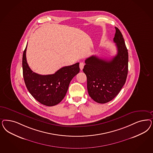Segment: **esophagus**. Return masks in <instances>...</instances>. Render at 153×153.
Listing matches in <instances>:
<instances>
[{"instance_id":"34e87169","label":"esophagus","mask_w":153,"mask_h":153,"mask_svg":"<svg viewBox=\"0 0 153 153\" xmlns=\"http://www.w3.org/2000/svg\"><path fill=\"white\" fill-rule=\"evenodd\" d=\"M84 63L83 62H80V64H79V68H80V69L81 70H82L84 68Z\"/></svg>"}]
</instances>
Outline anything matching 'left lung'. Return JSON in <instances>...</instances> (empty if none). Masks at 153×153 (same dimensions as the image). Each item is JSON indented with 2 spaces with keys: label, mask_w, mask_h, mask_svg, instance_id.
<instances>
[{
  "label": "left lung",
  "mask_w": 153,
  "mask_h": 153,
  "mask_svg": "<svg viewBox=\"0 0 153 153\" xmlns=\"http://www.w3.org/2000/svg\"><path fill=\"white\" fill-rule=\"evenodd\" d=\"M115 30L114 42L117 47V55L110 60L92 56L85 60L83 69L89 95L100 104L108 102L119 94L128 74V49L121 32L116 27Z\"/></svg>",
  "instance_id": "obj_1"
}]
</instances>
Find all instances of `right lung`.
<instances>
[{"label":"right lung","instance_id":"right-lung-1","mask_svg":"<svg viewBox=\"0 0 153 153\" xmlns=\"http://www.w3.org/2000/svg\"><path fill=\"white\" fill-rule=\"evenodd\" d=\"M27 45L23 53L22 69L25 85L30 94L39 102L52 106L64 98L71 80L80 70L79 63L65 66L54 74L40 75L33 72L27 63Z\"/></svg>","mask_w":153,"mask_h":153}]
</instances>
